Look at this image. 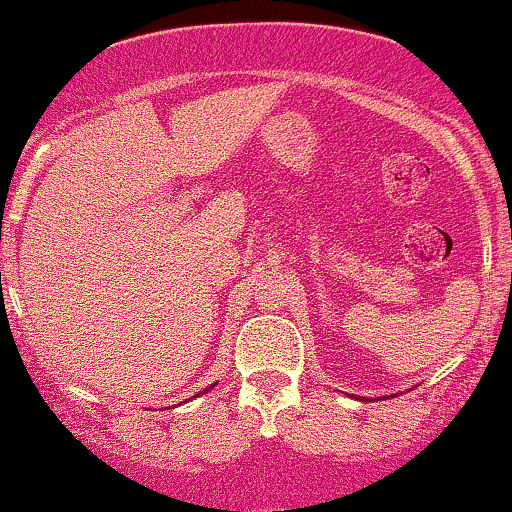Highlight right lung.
<instances>
[{"instance_id":"right-lung-1","label":"right lung","mask_w":512,"mask_h":512,"mask_svg":"<svg viewBox=\"0 0 512 512\" xmlns=\"http://www.w3.org/2000/svg\"><path fill=\"white\" fill-rule=\"evenodd\" d=\"M212 387H214V384H212ZM205 391H207V389H205Z\"/></svg>"}]
</instances>
